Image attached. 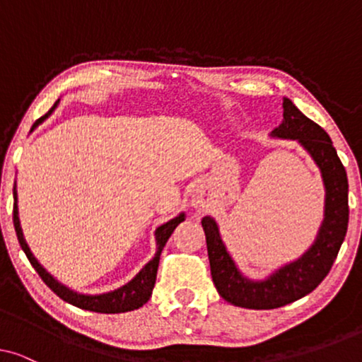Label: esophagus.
<instances>
[{"label":"esophagus","mask_w":362,"mask_h":362,"mask_svg":"<svg viewBox=\"0 0 362 362\" xmlns=\"http://www.w3.org/2000/svg\"><path fill=\"white\" fill-rule=\"evenodd\" d=\"M191 202H192V206H194L197 211H206L207 207L211 206V202H212L211 191L207 189L206 186L194 187V192H192Z\"/></svg>","instance_id":"34e87169"}]
</instances>
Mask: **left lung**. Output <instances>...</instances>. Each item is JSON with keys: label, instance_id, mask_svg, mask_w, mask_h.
I'll use <instances>...</instances> for the list:
<instances>
[{"label": "left lung", "instance_id": "1", "mask_svg": "<svg viewBox=\"0 0 362 362\" xmlns=\"http://www.w3.org/2000/svg\"><path fill=\"white\" fill-rule=\"evenodd\" d=\"M272 136L298 141L313 158L325 185V217L310 249L264 280L247 279L237 269L214 217H202L211 275L217 291L230 305L249 310L280 308L311 293L329 274L349 221L348 176L328 133L284 97V120L272 132Z\"/></svg>", "mask_w": 362, "mask_h": 362}]
</instances>
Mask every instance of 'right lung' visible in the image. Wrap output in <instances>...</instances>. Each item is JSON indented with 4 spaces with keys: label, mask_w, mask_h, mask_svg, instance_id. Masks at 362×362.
Returning a JSON list of instances; mask_svg holds the SVG:
<instances>
[{
    "label": "right lung",
    "mask_w": 362,
    "mask_h": 362,
    "mask_svg": "<svg viewBox=\"0 0 362 362\" xmlns=\"http://www.w3.org/2000/svg\"><path fill=\"white\" fill-rule=\"evenodd\" d=\"M57 100L54 105L51 107L46 115L39 118L34 123L31 132L34 128H37L41 123L46 120L47 117H51V113L56 110L59 105ZM13 197H14V207H13V222H14V229H16V235L19 240V245L26 254L28 260L31 262V265L34 267V270L37 272L39 276H41L44 284H46L49 288H51L54 293H56L59 298H62L67 303H71L77 308L82 310H88V311H95V313H125V311H133L136 308H140L150 300V296L153 293V286H155L156 281V274H158V265H160V255L163 247L166 245L168 239L173 234V230L176 229L177 226L181 224L182 221L186 219L185 212H181L180 216L173 217L171 221L165 222L160 227H156L155 230V239H156V254L153 259L148 262V264L143 267V269L138 272V274L133 276V279L125 284L120 288L107 291V293H98V295H88V293H78V291H74L69 288V286L62 285L61 281H57L54 276L49 274V272L44 269V267L39 264L36 257L33 255L31 249L26 244V239L23 235V229H21V222H19V212H18V191H16V182H14L13 187Z\"/></svg>",
    "instance_id": "obj_1"
}]
</instances>
